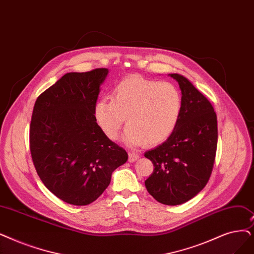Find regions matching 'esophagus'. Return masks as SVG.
<instances>
[{"mask_svg":"<svg viewBox=\"0 0 254 254\" xmlns=\"http://www.w3.org/2000/svg\"><path fill=\"white\" fill-rule=\"evenodd\" d=\"M139 159V154L135 152H128V162L133 163Z\"/></svg>","mask_w":254,"mask_h":254,"instance_id":"obj_1","label":"esophagus"}]
</instances>
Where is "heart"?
I'll use <instances>...</instances> for the list:
<instances>
[{"label":"heart","mask_w":254,"mask_h":254,"mask_svg":"<svg viewBox=\"0 0 254 254\" xmlns=\"http://www.w3.org/2000/svg\"><path fill=\"white\" fill-rule=\"evenodd\" d=\"M182 110L183 95L174 84L133 74L114 86L111 101L102 98L95 104L94 117L109 139L117 138L127 119L126 143L156 146L173 134Z\"/></svg>","instance_id":"heart-1"}]
</instances>
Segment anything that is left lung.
Here are the masks:
<instances>
[{"instance_id": "8db88e82", "label": "left lung", "mask_w": 254, "mask_h": 254, "mask_svg": "<svg viewBox=\"0 0 254 254\" xmlns=\"http://www.w3.org/2000/svg\"><path fill=\"white\" fill-rule=\"evenodd\" d=\"M169 75L180 85L182 115L173 134L144 153L154 167L145 187L157 201L178 205L190 200L207 184L216 157L218 127L207 98L184 75Z\"/></svg>"}]
</instances>
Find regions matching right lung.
Wrapping results in <instances>:
<instances>
[{"label": "right lung", "mask_w": 254, "mask_h": 254, "mask_svg": "<svg viewBox=\"0 0 254 254\" xmlns=\"http://www.w3.org/2000/svg\"><path fill=\"white\" fill-rule=\"evenodd\" d=\"M108 68L68 72L42 92L30 125L37 174L61 200L87 205L100 197L127 153L103 133L94 117Z\"/></svg>", "instance_id": "obj_1"}]
</instances>
